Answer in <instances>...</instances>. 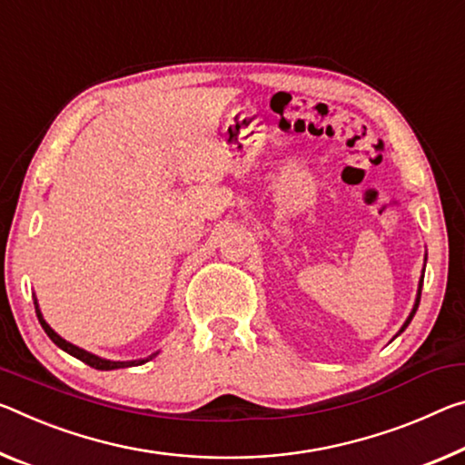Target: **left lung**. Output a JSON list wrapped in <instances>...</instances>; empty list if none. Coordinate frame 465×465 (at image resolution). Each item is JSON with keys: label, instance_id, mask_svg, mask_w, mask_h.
Listing matches in <instances>:
<instances>
[{"label": "left lung", "instance_id": "obj_1", "mask_svg": "<svg viewBox=\"0 0 465 465\" xmlns=\"http://www.w3.org/2000/svg\"><path fill=\"white\" fill-rule=\"evenodd\" d=\"M424 267H426V259H424ZM422 283H424V271H422V277H420V282H418V293H416V302H414V308H411V312H410V316L408 319H405V322L401 325V329H400V333L397 335H401L405 329H408V325L411 322V319H414V314H416V311H418V304H420V296H422ZM395 335V337H397Z\"/></svg>", "mask_w": 465, "mask_h": 465}]
</instances>
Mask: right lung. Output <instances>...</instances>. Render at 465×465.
Masks as SVG:
<instances>
[{
    "label": "right lung",
    "mask_w": 465,
    "mask_h": 465,
    "mask_svg": "<svg viewBox=\"0 0 465 465\" xmlns=\"http://www.w3.org/2000/svg\"><path fill=\"white\" fill-rule=\"evenodd\" d=\"M35 308H36V316H39V322H41V327L45 329V333L49 335L51 341H54V343H55L57 348H60V350L68 351L70 356L78 358V360H83V362H84V364H88V366H91V368H97V371H117V368L140 366V364L149 362V360H153V358L157 356V353H159V351H154V353H151V356H146V358H140V360H124V362H120V360H107V358H99V356H94V353L86 351V350H83V348H78V345H74V343H70V341H65L64 337L57 335L55 331L47 325V321L43 319V314H41V308H39V302H36V298H35Z\"/></svg>",
    "instance_id": "right-lung-1"
}]
</instances>
